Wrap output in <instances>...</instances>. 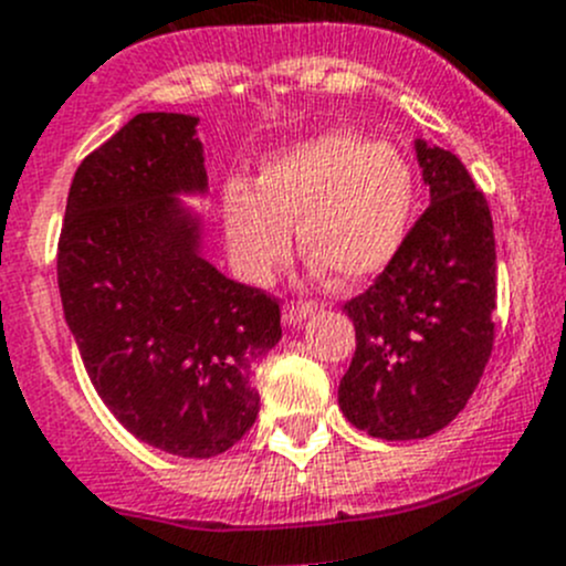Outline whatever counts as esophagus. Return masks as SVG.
Wrapping results in <instances>:
<instances>
[{"label":"esophagus","mask_w":566,"mask_h":566,"mask_svg":"<svg viewBox=\"0 0 566 566\" xmlns=\"http://www.w3.org/2000/svg\"><path fill=\"white\" fill-rule=\"evenodd\" d=\"M315 315V304H310V301H293V304L284 306V323L287 326H301L304 321H310V317Z\"/></svg>","instance_id":"1"}]
</instances>
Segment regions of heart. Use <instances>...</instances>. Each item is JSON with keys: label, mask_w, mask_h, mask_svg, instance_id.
Returning <instances> with one entry per match:
<instances>
[{"label": "heart", "mask_w": 566, "mask_h": 566, "mask_svg": "<svg viewBox=\"0 0 566 566\" xmlns=\"http://www.w3.org/2000/svg\"><path fill=\"white\" fill-rule=\"evenodd\" d=\"M415 174L392 144L332 129L262 166L256 185L223 188V229L240 276L268 282L290 251V227L315 273L365 282L392 262L409 229Z\"/></svg>", "instance_id": "heart-1"}]
</instances>
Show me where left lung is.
<instances>
[{
	"mask_svg": "<svg viewBox=\"0 0 566 566\" xmlns=\"http://www.w3.org/2000/svg\"><path fill=\"white\" fill-rule=\"evenodd\" d=\"M431 190L398 254L345 301L356 350L339 409L376 440H426L479 387L495 343V229L490 205L457 155L415 144Z\"/></svg>",
	"mask_w": 566,
	"mask_h": 566,
	"instance_id": "obj_1",
	"label": "left lung"
}]
</instances>
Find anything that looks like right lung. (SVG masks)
<instances>
[{
  "instance_id": "obj_1",
  "label": "right lung",
  "mask_w": 566,
  "mask_h": 566,
  "mask_svg": "<svg viewBox=\"0 0 566 566\" xmlns=\"http://www.w3.org/2000/svg\"><path fill=\"white\" fill-rule=\"evenodd\" d=\"M196 115L137 113L82 160L57 243L65 323L115 420L182 459L243 440L260 411L254 367L282 337L279 301L199 254L205 193Z\"/></svg>"
}]
</instances>
